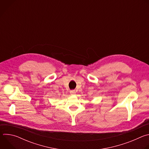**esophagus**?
I'll use <instances>...</instances> for the list:
<instances>
[{
  "label": "esophagus",
  "mask_w": 149,
  "mask_h": 149,
  "mask_svg": "<svg viewBox=\"0 0 149 149\" xmlns=\"http://www.w3.org/2000/svg\"><path fill=\"white\" fill-rule=\"evenodd\" d=\"M70 93L72 95H74L76 94V91L75 90H71V91H70Z\"/></svg>",
  "instance_id": "1"
}]
</instances>
